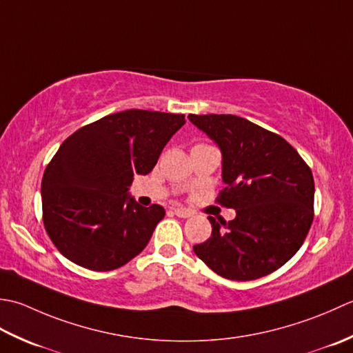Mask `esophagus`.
Segmentation results:
<instances>
[{
    "mask_svg": "<svg viewBox=\"0 0 353 353\" xmlns=\"http://www.w3.org/2000/svg\"><path fill=\"white\" fill-rule=\"evenodd\" d=\"M174 212L178 218H190L192 216V212L189 210V208H184V207H175Z\"/></svg>",
    "mask_w": 353,
    "mask_h": 353,
    "instance_id": "esophagus-1",
    "label": "esophagus"
}]
</instances>
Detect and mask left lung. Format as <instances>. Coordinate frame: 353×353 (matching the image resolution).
<instances>
[{
	"mask_svg": "<svg viewBox=\"0 0 353 353\" xmlns=\"http://www.w3.org/2000/svg\"><path fill=\"white\" fill-rule=\"evenodd\" d=\"M222 155L218 203L230 222L208 216L212 236L193 247L216 274L245 282L271 274L297 253L314 219V176L282 137L232 114H190Z\"/></svg>",
	"mask_w": 353,
	"mask_h": 353,
	"instance_id": "1",
	"label": "left lung"
}]
</instances>
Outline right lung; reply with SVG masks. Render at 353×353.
Returning a JSON list of instances; mask_svg holds the SVG:
<instances>
[{"instance_id": "1", "label": "right lung", "mask_w": 353, "mask_h": 353, "mask_svg": "<svg viewBox=\"0 0 353 353\" xmlns=\"http://www.w3.org/2000/svg\"><path fill=\"white\" fill-rule=\"evenodd\" d=\"M185 123L183 114L128 110L86 125L62 143L41 184L50 239L68 261L111 271L140 254L164 208L129 195Z\"/></svg>"}]
</instances>
